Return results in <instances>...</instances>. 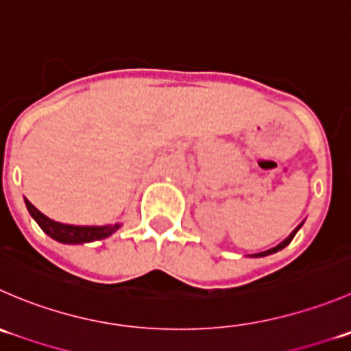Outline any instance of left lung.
<instances>
[{
    "label": "left lung",
    "instance_id": "8db88e82",
    "mask_svg": "<svg viewBox=\"0 0 351 351\" xmlns=\"http://www.w3.org/2000/svg\"><path fill=\"white\" fill-rule=\"evenodd\" d=\"M302 224H304V221H302V223H300V224H298V226H297V228H295V230H293V231H291V233H290V234H288V237H287V238H285V240H283V241H281V243H280V245H276V247L269 248V250H264V252H258V254H254V255H252V257H266V255H271V254H276V252H278V250H281V248H285V247H287V245H288V243H290V241H291V240H293V237H295V234H297V231H298V230H300V228H302Z\"/></svg>",
    "mask_w": 351,
    "mask_h": 351
}]
</instances>
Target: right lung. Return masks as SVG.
<instances>
[{
  "instance_id": "right-lung-1",
  "label": "right lung",
  "mask_w": 351,
  "mask_h": 351,
  "mask_svg": "<svg viewBox=\"0 0 351 351\" xmlns=\"http://www.w3.org/2000/svg\"><path fill=\"white\" fill-rule=\"evenodd\" d=\"M25 206L27 210L30 213V216L34 217L37 224L40 226V230L51 237L53 240L60 241V243H68V245H78V243H89V241L103 240V238L111 237L118 228L121 226L120 223L114 224H104V226H75V224H64L58 223V221L49 219L46 214L40 213L39 209L32 206L27 199Z\"/></svg>"
}]
</instances>
